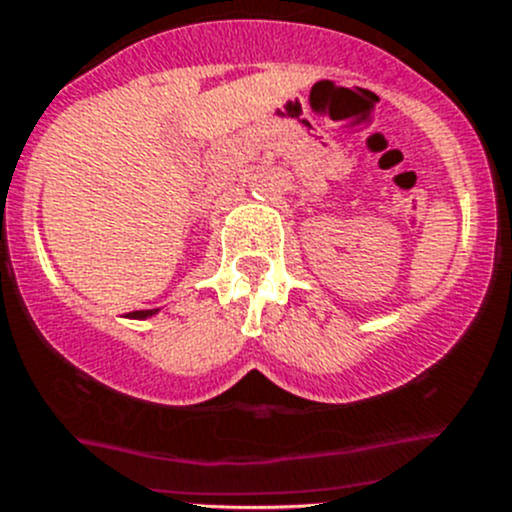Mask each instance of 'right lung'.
<instances>
[{"mask_svg": "<svg viewBox=\"0 0 512 512\" xmlns=\"http://www.w3.org/2000/svg\"><path fill=\"white\" fill-rule=\"evenodd\" d=\"M154 313H156V308H151V311H134L131 316H134V318H149V316H154Z\"/></svg>", "mask_w": 512, "mask_h": 512, "instance_id": "obj_1", "label": "right lung"}]
</instances>
